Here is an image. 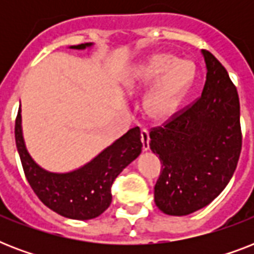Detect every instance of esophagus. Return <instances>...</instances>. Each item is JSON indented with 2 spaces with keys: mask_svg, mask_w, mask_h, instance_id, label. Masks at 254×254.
<instances>
[{
  "mask_svg": "<svg viewBox=\"0 0 254 254\" xmlns=\"http://www.w3.org/2000/svg\"><path fill=\"white\" fill-rule=\"evenodd\" d=\"M141 141H142V149L143 151L149 150V130H147L146 127H143L142 130H141Z\"/></svg>",
  "mask_w": 254,
  "mask_h": 254,
  "instance_id": "34e87169",
  "label": "esophagus"
}]
</instances>
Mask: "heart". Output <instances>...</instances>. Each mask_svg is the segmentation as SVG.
I'll return each mask as SVG.
<instances>
[{"label": "heart", "instance_id": "obj_1", "mask_svg": "<svg viewBox=\"0 0 254 254\" xmlns=\"http://www.w3.org/2000/svg\"><path fill=\"white\" fill-rule=\"evenodd\" d=\"M195 79V67L190 61H181L171 54H154L141 62L124 79V88L129 95L146 89L147 115L155 120L173 117Z\"/></svg>", "mask_w": 254, "mask_h": 254}]
</instances>
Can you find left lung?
<instances>
[{
  "instance_id": "1",
  "label": "left lung",
  "mask_w": 254,
  "mask_h": 254,
  "mask_svg": "<svg viewBox=\"0 0 254 254\" xmlns=\"http://www.w3.org/2000/svg\"><path fill=\"white\" fill-rule=\"evenodd\" d=\"M201 96L163 127L150 131L151 151L162 170L154 201L163 213L186 216L220 195L240 157V101L227 69L207 50Z\"/></svg>"
}]
</instances>
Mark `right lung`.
I'll list each match as a JSON object with an SVG mask.
<instances>
[{
    "instance_id": "add662e5",
    "label": "right lung",
    "mask_w": 254,
    "mask_h": 254,
    "mask_svg": "<svg viewBox=\"0 0 254 254\" xmlns=\"http://www.w3.org/2000/svg\"><path fill=\"white\" fill-rule=\"evenodd\" d=\"M93 43L69 46L85 50ZM15 143L26 179L45 205L73 220L100 216L111 205L112 183L142 150L139 127H131L95 158L68 173H53L38 165L26 149L22 133L21 108L15 120Z\"/></svg>"
}]
</instances>
